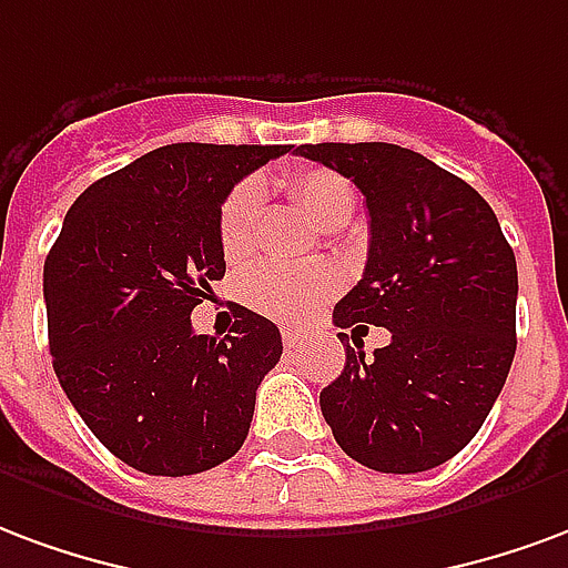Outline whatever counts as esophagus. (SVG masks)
<instances>
[{
  "mask_svg": "<svg viewBox=\"0 0 568 568\" xmlns=\"http://www.w3.org/2000/svg\"><path fill=\"white\" fill-rule=\"evenodd\" d=\"M284 345H287V347L302 345V333H300V329H284Z\"/></svg>",
  "mask_w": 568,
  "mask_h": 568,
  "instance_id": "1",
  "label": "esophagus"
}]
</instances>
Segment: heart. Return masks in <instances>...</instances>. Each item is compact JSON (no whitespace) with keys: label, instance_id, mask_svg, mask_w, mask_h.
Segmentation results:
<instances>
[{"label":"heart","instance_id":"b5f03b06","mask_svg":"<svg viewBox=\"0 0 568 568\" xmlns=\"http://www.w3.org/2000/svg\"><path fill=\"white\" fill-rule=\"evenodd\" d=\"M287 190L324 230L333 223H347V217L354 214V202H357L354 187L329 169L300 172L290 178ZM260 205H263V193L254 181L235 184L230 196L223 199L221 214H217V239H221L223 256L230 263H242L254 254ZM335 287H338V278L329 268L268 260L247 272L244 300L266 317L296 324L317 312L333 296Z\"/></svg>","mask_w":568,"mask_h":568}]
</instances>
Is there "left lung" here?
I'll return each mask as SVG.
<instances>
[{
	"mask_svg": "<svg viewBox=\"0 0 568 568\" xmlns=\"http://www.w3.org/2000/svg\"><path fill=\"white\" fill-rule=\"evenodd\" d=\"M296 153L351 178L369 209L366 272L335 305V326L390 329L375 357L345 347L321 412L363 466L436 469L475 438L511 369L515 251L481 193L424 153L384 142Z\"/></svg>",
	"mask_w": 568,
	"mask_h": 568,
	"instance_id": "1",
	"label": "left lung"
}]
</instances>
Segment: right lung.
<instances>
[{"label":"right lung","mask_w":568,"mask_h":568,"mask_svg":"<svg viewBox=\"0 0 568 568\" xmlns=\"http://www.w3.org/2000/svg\"><path fill=\"white\" fill-rule=\"evenodd\" d=\"M290 144H165L74 199L44 260L48 345L90 433L148 475H196L239 454L278 326L242 308L233 335L190 312L223 278L217 214Z\"/></svg>","instance_id":"obj_1"}]
</instances>
